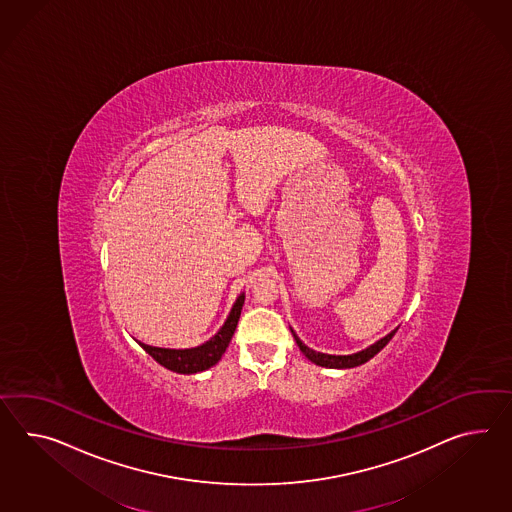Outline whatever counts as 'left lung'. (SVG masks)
Listing matches in <instances>:
<instances>
[{"mask_svg":"<svg viewBox=\"0 0 512 512\" xmlns=\"http://www.w3.org/2000/svg\"><path fill=\"white\" fill-rule=\"evenodd\" d=\"M290 331H292V335H294L296 344L300 346L301 353H303L309 361L314 362V364H318V366H324V368H337V370H344V368H355V366H361L364 362L370 361V359L375 357L381 349L387 346L388 342H390V338L396 335V331H398V329L390 331L387 337L377 340V342H374L372 346H368V348L362 349V351H357V353H351V355H329V353L314 351V349L309 348V346H305V344L301 342L300 337L294 333V329H292V327H290Z\"/></svg>","mask_w":512,"mask_h":512,"instance_id":"obj_1","label":"left lung"}]
</instances>
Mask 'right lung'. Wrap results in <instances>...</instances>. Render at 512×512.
I'll return each mask as SVG.
<instances>
[{"mask_svg": "<svg viewBox=\"0 0 512 512\" xmlns=\"http://www.w3.org/2000/svg\"><path fill=\"white\" fill-rule=\"evenodd\" d=\"M244 298L246 296L242 292L235 301V305L229 312L224 325L220 327V331L214 337L209 338L207 342H203L201 346L187 349L155 348V346H148L140 340H137V342L150 353L155 361L159 362L164 368L172 370L175 374H198L203 370H209L211 366L222 359L225 349H227L231 338L235 335L240 311H242V305H244Z\"/></svg>", "mask_w": 512, "mask_h": 512, "instance_id": "1", "label": "right lung"}]
</instances>
